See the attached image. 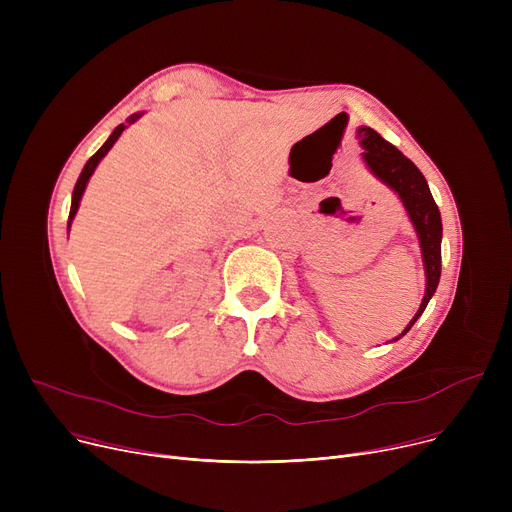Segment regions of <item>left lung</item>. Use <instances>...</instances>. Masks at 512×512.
<instances>
[{"instance_id":"left-lung-1","label":"left lung","mask_w":512,"mask_h":512,"mask_svg":"<svg viewBox=\"0 0 512 512\" xmlns=\"http://www.w3.org/2000/svg\"><path fill=\"white\" fill-rule=\"evenodd\" d=\"M359 143L363 147V161L369 168V172L384 182L390 191H394L405 207L409 220L415 228L421 259H423V270H425V294L423 301L415 313V317L409 321L407 328L402 330L396 338L390 342L400 340L405 336L415 321L425 311L429 299L434 297V292L440 282L442 272V218L440 209L429 191L425 176L419 172V168L413 164L411 159L402 155L394 145L384 141L378 132L369 126H361L357 130Z\"/></svg>"}]
</instances>
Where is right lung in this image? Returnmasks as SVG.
Segmentation results:
<instances>
[{
    "label": "right lung",
    "mask_w": 512,
    "mask_h": 512,
    "mask_svg": "<svg viewBox=\"0 0 512 512\" xmlns=\"http://www.w3.org/2000/svg\"><path fill=\"white\" fill-rule=\"evenodd\" d=\"M141 116H143L141 112H139V114H132V116L126 120V124L116 126V128H114V132L110 134V139H107V141L101 145V149H99V151H97V153L87 161V164H85L83 172H80V176H78V180H76V184H74V191H72V205H70V215H68V230H70V224H72V220H74L76 211H78L80 199H83V193H85V188H87V182H89V178L93 176L95 168L99 166V161L107 155V151H110V149L114 147V143L120 139V134H122L130 124L137 122Z\"/></svg>",
    "instance_id": "add662e5"
}]
</instances>
